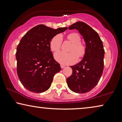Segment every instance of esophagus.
<instances>
[{
    "label": "esophagus",
    "mask_w": 122,
    "mask_h": 122,
    "mask_svg": "<svg viewBox=\"0 0 122 122\" xmlns=\"http://www.w3.org/2000/svg\"><path fill=\"white\" fill-rule=\"evenodd\" d=\"M60 66H61V68H64V67H65V65H62V64H61V65H60Z\"/></svg>",
    "instance_id": "1"
}]
</instances>
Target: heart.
I'll return each instance as SVG.
<instances>
[{"label":"heart","mask_w":122,"mask_h":122,"mask_svg":"<svg viewBox=\"0 0 122 122\" xmlns=\"http://www.w3.org/2000/svg\"><path fill=\"white\" fill-rule=\"evenodd\" d=\"M66 38L71 43L69 48L68 53L58 52L54 55L55 59L58 62L62 65H70L75 63L78 58L81 59L86 54V46L81 42V37L77 32H71L67 34ZM62 44V36L56 35L51 39L49 47L52 52H57L61 49Z\"/></svg>","instance_id":"heart-1"}]
</instances>
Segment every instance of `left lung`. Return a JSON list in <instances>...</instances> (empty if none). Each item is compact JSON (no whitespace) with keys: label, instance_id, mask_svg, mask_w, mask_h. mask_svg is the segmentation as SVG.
Instances as JSON below:
<instances>
[{"label":"left lung","instance_id":"8db88e82","mask_svg":"<svg viewBox=\"0 0 122 122\" xmlns=\"http://www.w3.org/2000/svg\"><path fill=\"white\" fill-rule=\"evenodd\" d=\"M69 30L76 29L83 36L86 44V54L82 60L71 66L72 75L67 78L68 88L77 93H85L97 84L102 74L105 50L99 34L88 25L77 22Z\"/></svg>","mask_w":122,"mask_h":122}]
</instances>
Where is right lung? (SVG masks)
Instances as JSON below:
<instances>
[{"mask_svg": "<svg viewBox=\"0 0 122 122\" xmlns=\"http://www.w3.org/2000/svg\"><path fill=\"white\" fill-rule=\"evenodd\" d=\"M67 27L56 30L39 25L26 33L17 47V72L23 86L40 93L50 88L54 76L60 71V64L50 51L51 39Z\"/></svg>", "mask_w": 122, "mask_h": 122, "instance_id": "right-lung-1", "label": "right lung"}]
</instances>
